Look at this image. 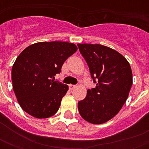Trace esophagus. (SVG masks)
Returning <instances> with one entry per match:
<instances>
[{
    "label": "esophagus",
    "instance_id": "esophagus-1",
    "mask_svg": "<svg viewBox=\"0 0 149 149\" xmlns=\"http://www.w3.org/2000/svg\"><path fill=\"white\" fill-rule=\"evenodd\" d=\"M76 86H77L76 85H73V84H70V85H69V88H70V90H73V89H74Z\"/></svg>",
    "mask_w": 149,
    "mask_h": 149
}]
</instances>
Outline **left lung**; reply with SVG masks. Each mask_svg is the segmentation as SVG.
Returning a JSON list of instances; mask_svg holds the SVG:
<instances>
[{"instance_id":"left-lung-1","label":"left lung","mask_w":149,"mask_h":149,"mask_svg":"<svg viewBox=\"0 0 149 149\" xmlns=\"http://www.w3.org/2000/svg\"><path fill=\"white\" fill-rule=\"evenodd\" d=\"M95 88L78 103L84 120L100 125L113 118L126 102L132 85L129 63L118 52L100 44H77Z\"/></svg>"}]
</instances>
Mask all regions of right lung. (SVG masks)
I'll list each match as a JSON object with an SVG mask.
<instances>
[{"label": "right lung", "instance_id": "obj_1", "mask_svg": "<svg viewBox=\"0 0 149 149\" xmlns=\"http://www.w3.org/2000/svg\"><path fill=\"white\" fill-rule=\"evenodd\" d=\"M77 50L73 43L42 42L29 45L17 56L11 70L13 90L26 113L47 118L58 111L69 87L52 79Z\"/></svg>", "mask_w": 149, "mask_h": 149}]
</instances>
